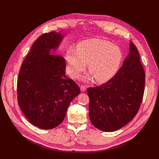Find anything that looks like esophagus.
Masks as SVG:
<instances>
[{"label":"esophagus","mask_w":159,"mask_h":159,"mask_svg":"<svg viewBox=\"0 0 159 159\" xmlns=\"http://www.w3.org/2000/svg\"><path fill=\"white\" fill-rule=\"evenodd\" d=\"M86 88H87V87L85 86V85H81V86H80V90H81L82 92H85Z\"/></svg>","instance_id":"1"}]
</instances>
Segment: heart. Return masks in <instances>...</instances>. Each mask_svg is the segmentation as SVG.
Wrapping results in <instances>:
<instances>
[{
	"mask_svg": "<svg viewBox=\"0 0 159 159\" xmlns=\"http://www.w3.org/2000/svg\"><path fill=\"white\" fill-rule=\"evenodd\" d=\"M65 58L72 77H79L87 63L90 72L83 79L90 80L95 78L96 81L102 82L116 73L122 60V52L119 47L106 40L91 39L79 43L76 49L70 48Z\"/></svg>",
	"mask_w": 159,
	"mask_h": 159,
	"instance_id": "obj_1",
	"label": "heart"
}]
</instances>
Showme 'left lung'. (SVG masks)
Masks as SVG:
<instances>
[{"label":"left lung","mask_w":159,"mask_h":159,"mask_svg":"<svg viewBox=\"0 0 159 159\" xmlns=\"http://www.w3.org/2000/svg\"><path fill=\"white\" fill-rule=\"evenodd\" d=\"M145 72L137 47L130 42L129 53L112 79L89 87V116L98 129L113 132L133 119L142 102Z\"/></svg>","instance_id":"obj_1"}]
</instances>
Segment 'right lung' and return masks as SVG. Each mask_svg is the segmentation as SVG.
I'll list each match as a JSON object with an SVG mask.
<instances>
[{
    "instance_id": "add662e5",
    "label": "right lung",
    "mask_w": 159,
    "mask_h": 159,
    "mask_svg": "<svg viewBox=\"0 0 159 159\" xmlns=\"http://www.w3.org/2000/svg\"><path fill=\"white\" fill-rule=\"evenodd\" d=\"M64 38L61 32L42 35L22 64L17 83L18 104L26 119L42 129L61 124L79 87L66 75L63 57L55 55Z\"/></svg>"
}]
</instances>
